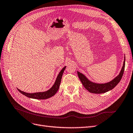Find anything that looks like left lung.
<instances>
[{"label": "left lung", "instance_id": "left-lung-1", "mask_svg": "<svg viewBox=\"0 0 133 133\" xmlns=\"http://www.w3.org/2000/svg\"><path fill=\"white\" fill-rule=\"evenodd\" d=\"M125 57H124L123 65L120 71L119 75L112 79L111 81L104 84H99L92 82L88 79L85 75L77 71L78 77L81 81L84 88L90 92L94 94H102L110 90H112L117 85L121 80L125 69Z\"/></svg>", "mask_w": 133, "mask_h": 133}]
</instances>
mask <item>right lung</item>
Here are the masks:
<instances>
[{
    "instance_id": "right-lung-1",
    "label": "right lung",
    "mask_w": 133,
    "mask_h": 133,
    "mask_svg": "<svg viewBox=\"0 0 133 133\" xmlns=\"http://www.w3.org/2000/svg\"><path fill=\"white\" fill-rule=\"evenodd\" d=\"M66 66H64L62 70L59 72L58 75L57 76V78L56 79L55 82L54 84V85L52 86V87L48 90L44 92H34V93H28V92L23 91L20 89H18V91L21 92L23 95H25L28 98H32V99H48L51 96H54L57 92L58 91L59 88L60 87V82H61L62 75L64 73V70L65 69Z\"/></svg>"
}]
</instances>
